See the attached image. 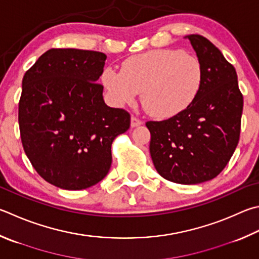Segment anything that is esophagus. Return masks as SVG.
<instances>
[{
    "label": "esophagus",
    "instance_id": "obj_1",
    "mask_svg": "<svg viewBox=\"0 0 259 259\" xmlns=\"http://www.w3.org/2000/svg\"><path fill=\"white\" fill-rule=\"evenodd\" d=\"M143 124V121L138 119V117L136 116H131V126L135 128V126H138V125H142Z\"/></svg>",
    "mask_w": 259,
    "mask_h": 259
}]
</instances>
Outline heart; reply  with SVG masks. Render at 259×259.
Listing matches in <instances>:
<instances>
[{
  "label": "heart",
  "mask_w": 259,
  "mask_h": 259,
  "mask_svg": "<svg viewBox=\"0 0 259 259\" xmlns=\"http://www.w3.org/2000/svg\"><path fill=\"white\" fill-rule=\"evenodd\" d=\"M102 83L116 105H130L142 92L150 114L166 119L187 110L198 96L203 67L195 55L182 50L159 49L134 55L121 71L105 68Z\"/></svg>",
  "instance_id": "heart-1"
}]
</instances>
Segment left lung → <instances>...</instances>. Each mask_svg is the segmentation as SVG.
Returning <instances> with one entry per match:
<instances>
[{
	"label": "left lung",
	"mask_w": 259,
	"mask_h": 259,
	"mask_svg": "<svg viewBox=\"0 0 259 259\" xmlns=\"http://www.w3.org/2000/svg\"><path fill=\"white\" fill-rule=\"evenodd\" d=\"M203 67V82L194 103L180 114L147 121L149 152L164 179L196 185L218 177L240 137L243 97L236 69L200 35H188Z\"/></svg>",
	"instance_id": "left-lung-1"
}]
</instances>
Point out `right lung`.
Instances as JSON below:
<instances>
[{
    "label": "right lung",
    "instance_id": "right-lung-1",
    "mask_svg": "<svg viewBox=\"0 0 259 259\" xmlns=\"http://www.w3.org/2000/svg\"><path fill=\"white\" fill-rule=\"evenodd\" d=\"M106 55L51 49L22 79L19 128L23 150L51 185L81 190L109 173L111 146L130 126V114L103 100L98 83Z\"/></svg>",
    "mask_w": 259,
    "mask_h": 259
}]
</instances>
